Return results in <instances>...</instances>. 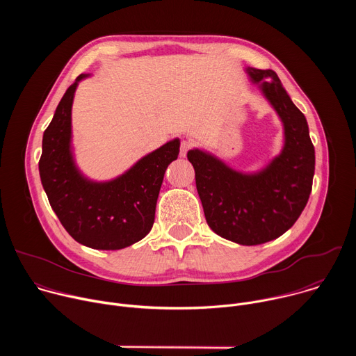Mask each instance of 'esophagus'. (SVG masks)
I'll use <instances>...</instances> for the list:
<instances>
[{"instance_id":"esophagus-1","label":"esophagus","mask_w":356,"mask_h":356,"mask_svg":"<svg viewBox=\"0 0 356 356\" xmlns=\"http://www.w3.org/2000/svg\"><path fill=\"white\" fill-rule=\"evenodd\" d=\"M193 146H194V143H193L191 140H188V139L181 140V143H180V158H186L187 152H188Z\"/></svg>"}]
</instances>
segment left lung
Wrapping results in <instances>:
<instances>
[{"label":"left lung","instance_id":"obj_1","mask_svg":"<svg viewBox=\"0 0 356 356\" xmlns=\"http://www.w3.org/2000/svg\"><path fill=\"white\" fill-rule=\"evenodd\" d=\"M258 83L284 128V145L265 169L241 173L204 150L193 149L187 159L209 227L239 245H261L283 235L306 207L316 168V152L307 120L293 104L273 70L246 69ZM269 78V81H265Z\"/></svg>","mask_w":356,"mask_h":356}]
</instances>
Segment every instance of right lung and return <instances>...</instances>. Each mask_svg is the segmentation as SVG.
I'll return each instance as SVG.
<instances>
[{
	"instance_id": "1",
	"label": "right lung",
	"mask_w": 356,
	"mask_h": 356,
	"mask_svg": "<svg viewBox=\"0 0 356 356\" xmlns=\"http://www.w3.org/2000/svg\"><path fill=\"white\" fill-rule=\"evenodd\" d=\"M88 76L80 74L66 90L43 132L39 175L50 207L73 239L92 249L117 250L152 229L163 176L177 159L180 140L165 143L114 180L86 179L72 154V106L79 81Z\"/></svg>"
}]
</instances>
